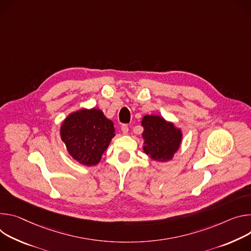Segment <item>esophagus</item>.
<instances>
[{"instance_id":"obj_1","label":"esophagus","mask_w":251,"mask_h":251,"mask_svg":"<svg viewBox=\"0 0 251 251\" xmlns=\"http://www.w3.org/2000/svg\"><path fill=\"white\" fill-rule=\"evenodd\" d=\"M122 131H123L124 134H127V132H128V126H127V125H123V126H122Z\"/></svg>"}]
</instances>
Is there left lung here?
Segmentation results:
<instances>
[{
  "label": "left lung",
  "mask_w": 251,
  "mask_h": 251,
  "mask_svg": "<svg viewBox=\"0 0 251 251\" xmlns=\"http://www.w3.org/2000/svg\"><path fill=\"white\" fill-rule=\"evenodd\" d=\"M142 125L145 127V152L157 161L172 159L181 142L180 130L158 116L144 117Z\"/></svg>",
  "instance_id": "1"
}]
</instances>
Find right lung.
I'll list each match as a JSON object with an SVG mask.
<instances>
[{"label": "right lung", "mask_w": 251, "mask_h": 251, "mask_svg": "<svg viewBox=\"0 0 251 251\" xmlns=\"http://www.w3.org/2000/svg\"><path fill=\"white\" fill-rule=\"evenodd\" d=\"M61 136L69 153L79 163L95 165L115 136L114 124L97 108L80 109L63 123Z\"/></svg>", "instance_id": "right-lung-1"}]
</instances>
